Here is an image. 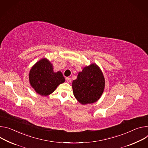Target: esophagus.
Here are the masks:
<instances>
[{"instance_id":"1","label":"esophagus","mask_w":148,"mask_h":148,"mask_svg":"<svg viewBox=\"0 0 148 148\" xmlns=\"http://www.w3.org/2000/svg\"><path fill=\"white\" fill-rule=\"evenodd\" d=\"M66 80L67 83L69 84V83H71V79L69 78V77H66Z\"/></svg>"}]
</instances>
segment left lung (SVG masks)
Wrapping results in <instances>:
<instances>
[{"label":"left lung","mask_w":148,"mask_h":148,"mask_svg":"<svg viewBox=\"0 0 148 148\" xmlns=\"http://www.w3.org/2000/svg\"><path fill=\"white\" fill-rule=\"evenodd\" d=\"M105 86L103 74L95 63L84 67L78 73L76 79L72 82L73 95L82 105L97 102L104 91Z\"/></svg>","instance_id":"1"}]
</instances>
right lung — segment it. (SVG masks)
Returning a JSON list of instances; mask_svg holds the SVG:
<instances>
[{"label": "right lung", "instance_id": "add662e5", "mask_svg": "<svg viewBox=\"0 0 148 148\" xmlns=\"http://www.w3.org/2000/svg\"><path fill=\"white\" fill-rule=\"evenodd\" d=\"M29 80L32 88L42 96L51 95L65 81L62 73L60 71L55 72L52 63L45 58L40 59L32 67Z\"/></svg>", "mask_w": 148, "mask_h": 148}]
</instances>
